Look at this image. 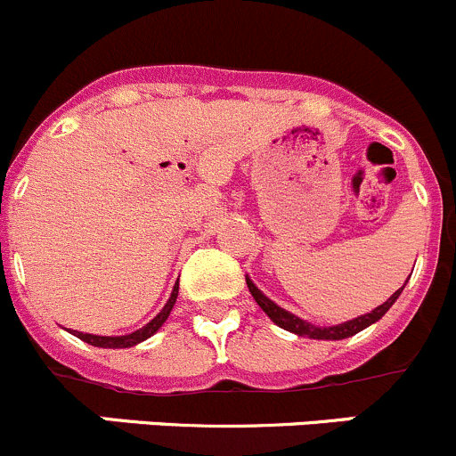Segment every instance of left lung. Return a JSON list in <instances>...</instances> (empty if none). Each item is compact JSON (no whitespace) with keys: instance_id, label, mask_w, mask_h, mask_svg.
Masks as SVG:
<instances>
[{"instance_id":"left-lung-1","label":"left lung","mask_w":456,"mask_h":456,"mask_svg":"<svg viewBox=\"0 0 456 456\" xmlns=\"http://www.w3.org/2000/svg\"><path fill=\"white\" fill-rule=\"evenodd\" d=\"M246 283H248V290H250V295L255 297V301L259 304V308L264 310V313L268 314V317L273 319V322L277 323L279 328H283V330H288V332H295V335H299V337H308V339H326V341L328 339H330V341L348 339V337L362 332L363 328H368V326H372L375 322H379L383 314H386L387 310L392 308V304L399 299L401 290H403V288H399V290H396L395 295L390 297V299L383 301V304L377 305L372 313L362 314V317L350 319V322L339 323V326H314V323L304 322V319H299L297 314H292V313H288V310L279 308V305L274 304L273 299H268V297H265L264 292H261L259 288H256L255 283L250 281V277H246ZM403 286H405V283H403Z\"/></svg>"}]
</instances>
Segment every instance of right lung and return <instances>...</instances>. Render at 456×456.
I'll use <instances>...</instances> for the list:
<instances>
[{
    "label": "right lung",
    "instance_id": "1",
    "mask_svg": "<svg viewBox=\"0 0 456 456\" xmlns=\"http://www.w3.org/2000/svg\"><path fill=\"white\" fill-rule=\"evenodd\" d=\"M177 295H179V281L175 283L173 292H170V299L166 301V305H164V308H161V313L157 314L155 319H151V322H148L143 328H139V330L130 332V335L99 337V335H88V332H77V330H73V335L77 337V339L86 341V344L97 346V348H133V346H137V344H142V341H146L148 337H152L157 330H159L161 326H164V322H166V319H168L170 310H173L175 301H177Z\"/></svg>",
    "mask_w": 456,
    "mask_h": 456
}]
</instances>
